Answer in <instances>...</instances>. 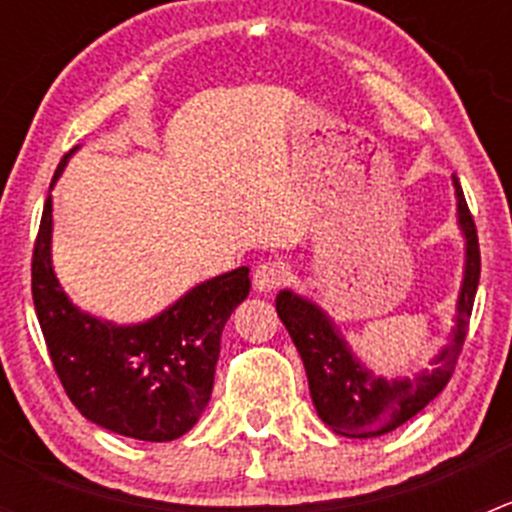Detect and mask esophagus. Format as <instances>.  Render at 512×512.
<instances>
[{
	"label": "esophagus",
	"instance_id": "1",
	"mask_svg": "<svg viewBox=\"0 0 512 512\" xmlns=\"http://www.w3.org/2000/svg\"><path fill=\"white\" fill-rule=\"evenodd\" d=\"M252 282H255L257 292H275L287 282V267L277 260L260 262L252 272Z\"/></svg>",
	"mask_w": 512,
	"mask_h": 512
}]
</instances>
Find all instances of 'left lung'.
<instances>
[{
    "mask_svg": "<svg viewBox=\"0 0 512 512\" xmlns=\"http://www.w3.org/2000/svg\"><path fill=\"white\" fill-rule=\"evenodd\" d=\"M456 188L458 225L466 237V270L456 302V329L451 342L433 356L431 371H421L414 379H381L374 376L347 347L344 337L329 314L309 299L282 289L275 299L277 314L287 327L294 347L304 361L309 394L319 418L339 436L374 438L394 431L401 423L426 409L451 381L468 334V319L480 280V250L473 215L458 178Z\"/></svg>",
    "mask_w": 512,
    "mask_h": 512,
    "instance_id": "left-lung-1",
    "label": "left lung"
}]
</instances>
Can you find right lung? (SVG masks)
Returning <instances> with one entry per match:
<instances>
[{
	"mask_svg": "<svg viewBox=\"0 0 512 512\" xmlns=\"http://www.w3.org/2000/svg\"><path fill=\"white\" fill-rule=\"evenodd\" d=\"M51 225L49 195L34 242L32 297L71 404L96 426L136 441L163 443L188 433L213 394L220 337L250 294V270L237 267L200 282L158 317L118 327L81 312L61 289L51 267Z\"/></svg>",
	"mask_w": 512,
	"mask_h": 512,
	"instance_id": "obj_1",
	"label": "right lung"
}]
</instances>
